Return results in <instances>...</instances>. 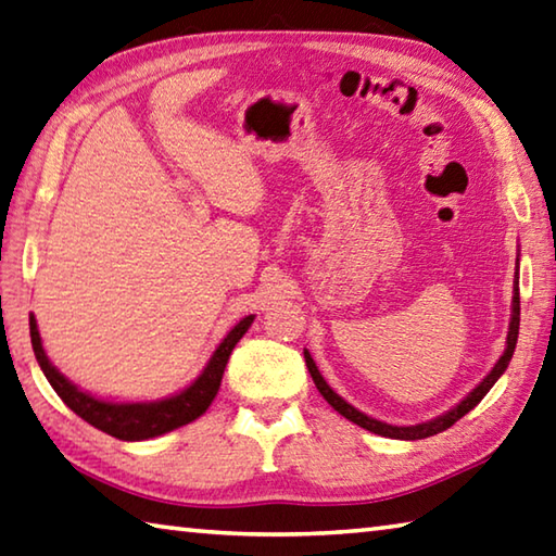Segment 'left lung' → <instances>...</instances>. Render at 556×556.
Listing matches in <instances>:
<instances>
[{
    "mask_svg": "<svg viewBox=\"0 0 556 556\" xmlns=\"http://www.w3.org/2000/svg\"><path fill=\"white\" fill-rule=\"evenodd\" d=\"M518 327H520V290H518V274H516V280H513V314H510V324H508V339H506V351L504 355H501L498 363L491 368V372L481 380L472 392H469L463 402H459L457 406L450 408L447 414L433 418V421H426V424H416V426H392V424H384V421H377V418L368 416L358 412V408L351 406L345 400H341V396L331 390V387L327 384V380H324L321 372L317 370V365H314L309 351H305V363H307V370L312 375L314 384H317L319 394L327 400L333 408L341 416L349 418V421L358 424L361 428H365V431L370 433H377V435H384V438H396V441H421V438H428V435H435V433H443L447 431L450 426H453L455 421H459L467 412H472V408L484 400L486 392L491 390V387L496 384V380L501 375L506 372L508 363L513 358V351H516V343H518Z\"/></svg>",
    "mask_w": 556,
    "mask_h": 556,
    "instance_id": "8db88e82",
    "label": "left lung"
}]
</instances>
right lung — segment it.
I'll return each instance as SVG.
<instances>
[{"instance_id": "obj_1", "label": "right lung", "mask_w": 556, "mask_h": 556, "mask_svg": "<svg viewBox=\"0 0 556 556\" xmlns=\"http://www.w3.org/2000/svg\"><path fill=\"white\" fill-rule=\"evenodd\" d=\"M254 321V314H249L237 327L227 333L223 343L217 345L211 361L203 368V372L195 377V380L186 387L184 392L166 396L160 402H103L91 396L89 392H81L77 384H72L65 375H62L55 365L48 361L43 351V343H40L38 324L36 317L30 314V343H34L36 361L40 370L48 377L52 390L65 402L72 412L81 416L84 421L91 424L99 431L109 433L118 441H148V438H156L162 433H169L174 428L186 426L195 421L198 416L205 414V408L213 404L215 394L219 390V382H223V375L227 368L229 355L237 341L244 337L247 329Z\"/></svg>"}]
</instances>
